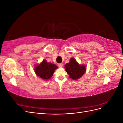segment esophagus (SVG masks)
<instances>
[{
	"mask_svg": "<svg viewBox=\"0 0 123 123\" xmlns=\"http://www.w3.org/2000/svg\"><path fill=\"white\" fill-rule=\"evenodd\" d=\"M58 66L59 67H62V63H59V64H58Z\"/></svg>",
	"mask_w": 123,
	"mask_h": 123,
	"instance_id": "esophagus-1",
	"label": "esophagus"
}]
</instances>
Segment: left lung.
<instances>
[{
  "mask_svg": "<svg viewBox=\"0 0 123 123\" xmlns=\"http://www.w3.org/2000/svg\"><path fill=\"white\" fill-rule=\"evenodd\" d=\"M66 72L69 74V77L72 80H77L83 75L86 71V66L79 65L75 59L71 58L70 62L65 65Z\"/></svg>",
  "mask_w": 123,
  "mask_h": 123,
  "instance_id": "8db88e82",
  "label": "left lung"
}]
</instances>
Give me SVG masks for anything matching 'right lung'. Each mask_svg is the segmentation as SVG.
I'll list each match as a JSON object with an SVG mask.
<instances>
[{
  "label": "right lung",
  "mask_w": 123,
  "mask_h": 123,
  "mask_svg": "<svg viewBox=\"0 0 123 123\" xmlns=\"http://www.w3.org/2000/svg\"><path fill=\"white\" fill-rule=\"evenodd\" d=\"M58 67L55 64L48 62L46 59L35 67V72L38 76L44 80H48L52 76L55 70Z\"/></svg>",
  "instance_id": "right-lung-1"
}]
</instances>
